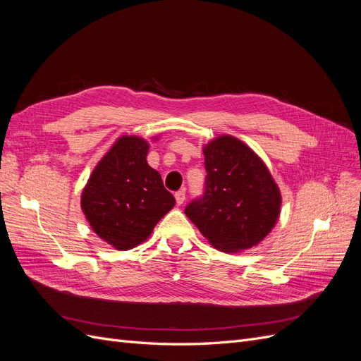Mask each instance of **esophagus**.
<instances>
[{"label":"esophagus","instance_id":"esophagus-1","mask_svg":"<svg viewBox=\"0 0 361 361\" xmlns=\"http://www.w3.org/2000/svg\"><path fill=\"white\" fill-rule=\"evenodd\" d=\"M174 199H176L178 204H182L185 202V191L183 190L176 191V194H174Z\"/></svg>","mask_w":361,"mask_h":361}]
</instances>
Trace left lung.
<instances>
[{
	"mask_svg": "<svg viewBox=\"0 0 361 361\" xmlns=\"http://www.w3.org/2000/svg\"><path fill=\"white\" fill-rule=\"evenodd\" d=\"M204 191L185 214L215 248L236 253L257 245L276 226L281 195L262 159L232 135L203 149Z\"/></svg>",
	"mask_w": 361,
	"mask_h": 361,
	"instance_id": "obj_1",
	"label": "left lung"
}]
</instances>
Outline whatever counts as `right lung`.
I'll list each match as a JSON object with an SVG mask.
<instances>
[{"instance_id": "add662e5", "label": "right lung", "mask_w": 361, "mask_h": 361, "mask_svg": "<svg viewBox=\"0 0 361 361\" xmlns=\"http://www.w3.org/2000/svg\"><path fill=\"white\" fill-rule=\"evenodd\" d=\"M147 150L143 138L120 137L81 195L82 212L94 233L117 250L143 243L176 203L161 174L147 164Z\"/></svg>"}]
</instances>
